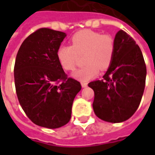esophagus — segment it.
I'll use <instances>...</instances> for the list:
<instances>
[{
    "label": "esophagus",
    "mask_w": 155,
    "mask_h": 155,
    "mask_svg": "<svg viewBox=\"0 0 155 155\" xmlns=\"http://www.w3.org/2000/svg\"><path fill=\"white\" fill-rule=\"evenodd\" d=\"M81 85L83 87H86L87 86V83L86 82H81Z\"/></svg>",
    "instance_id": "1"
}]
</instances>
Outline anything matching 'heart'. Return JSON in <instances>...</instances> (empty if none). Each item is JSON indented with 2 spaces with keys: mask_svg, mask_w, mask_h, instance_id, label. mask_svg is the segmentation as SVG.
<instances>
[{
  "mask_svg": "<svg viewBox=\"0 0 155 155\" xmlns=\"http://www.w3.org/2000/svg\"><path fill=\"white\" fill-rule=\"evenodd\" d=\"M71 46L63 45L57 50L56 56L61 67L66 71L75 69L79 56L84 55L85 65L74 74L81 81L96 77L99 70H107L113 62L115 43L113 38L91 30H82L75 33L70 38Z\"/></svg>",
  "mask_w": 155,
  "mask_h": 155,
  "instance_id": "b5f03b06",
  "label": "heart"
}]
</instances>
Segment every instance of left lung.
<instances>
[{"mask_svg":"<svg viewBox=\"0 0 155 155\" xmlns=\"http://www.w3.org/2000/svg\"><path fill=\"white\" fill-rule=\"evenodd\" d=\"M115 52L103 80L88 84L94 91L95 114L112 123L128 120L138 108L144 92L147 67L140 47L124 30L114 38Z\"/></svg>","mask_w":155,"mask_h":155,"instance_id":"obj_1","label":"left lung"}]
</instances>
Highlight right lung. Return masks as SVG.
I'll use <instances>...</instances> for the list:
<instances>
[{"mask_svg": "<svg viewBox=\"0 0 155 155\" xmlns=\"http://www.w3.org/2000/svg\"><path fill=\"white\" fill-rule=\"evenodd\" d=\"M66 34L40 28L18 50L14 83L18 101L30 120L56 129L69 122L73 101L81 90L79 81L64 72L56 56Z\"/></svg>", "mask_w": 155, "mask_h": 155, "instance_id": "add662e5", "label": "right lung"}]
</instances>
